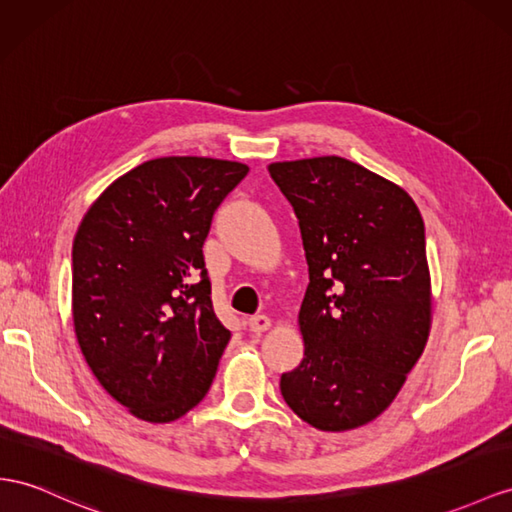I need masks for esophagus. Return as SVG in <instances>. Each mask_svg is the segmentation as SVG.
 <instances>
[{
    "label": "esophagus",
    "instance_id": "obj_1",
    "mask_svg": "<svg viewBox=\"0 0 512 512\" xmlns=\"http://www.w3.org/2000/svg\"><path fill=\"white\" fill-rule=\"evenodd\" d=\"M246 326H248V331H251V333L261 335V333L270 329V318L268 316H253V318L246 320Z\"/></svg>",
    "mask_w": 512,
    "mask_h": 512
}]
</instances>
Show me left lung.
I'll return each mask as SVG.
<instances>
[{"instance_id":"obj_1","label":"left lung","mask_w":512,"mask_h":512,"mask_svg":"<svg viewBox=\"0 0 512 512\" xmlns=\"http://www.w3.org/2000/svg\"><path fill=\"white\" fill-rule=\"evenodd\" d=\"M298 218L309 285L305 357L281 374L287 406L339 432L381 415L430 331L424 220L396 183L337 155L270 164Z\"/></svg>"}]
</instances>
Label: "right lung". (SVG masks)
<instances>
[{"label": "right lung", "mask_w": 512, "mask_h": 512, "mask_svg": "<svg viewBox=\"0 0 512 512\" xmlns=\"http://www.w3.org/2000/svg\"><path fill=\"white\" fill-rule=\"evenodd\" d=\"M248 166L157 157L116 179L73 240V324L101 387L144 422L186 415L231 333L216 318L203 244Z\"/></svg>", "instance_id": "add662e5"}]
</instances>
